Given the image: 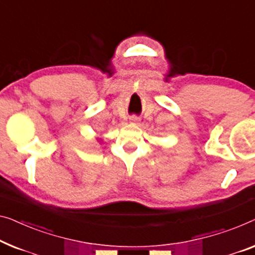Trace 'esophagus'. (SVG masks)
<instances>
[{
    "instance_id": "esophagus-1",
    "label": "esophagus",
    "mask_w": 255,
    "mask_h": 255,
    "mask_svg": "<svg viewBox=\"0 0 255 255\" xmlns=\"http://www.w3.org/2000/svg\"><path fill=\"white\" fill-rule=\"evenodd\" d=\"M130 121H131L132 124H137L138 121H139V118L135 117V116H132V117H130Z\"/></svg>"
}]
</instances>
